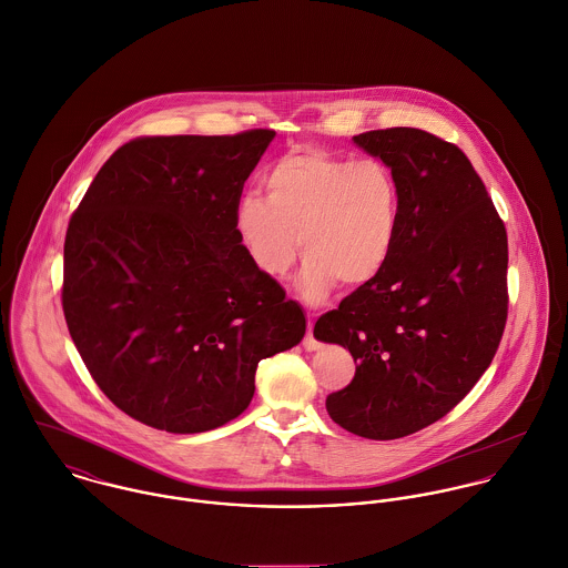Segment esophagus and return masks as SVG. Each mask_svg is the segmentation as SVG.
Instances as JSON below:
<instances>
[{
    "instance_id": "34e87169",
    "label": "esophagus",
    "mask_w": 568,
    "mask_h": 568,
    "mask_svg": "<svg viewBox=\"0 0 568 568\" xmlns=\"http://www.w3.org/2000/svg\"><path fill=\"white\" fill-rule=\"evenodd\" d=\"M303 344H305L307 351H318V348H321V342L314 338V323H312V321L307 323V336H305Z\"/></svg>"
}]
</instances>
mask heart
Returning <instances> with one entry per match:
<instances>
[{
    "instance_id": "obj_1",
    "label": "heart",
    "mask_w": 568,
    "mask_h": 568,
    "mask_svg": "<svg viewBox=\"0 0 568 568\" xmlns=\"http://www.w3.org/2000/svg\"><path fill=\"white\" fill-rule=\"evenodd\" d=\"M263 184L267 200L245 195L234 209V230L261 274L285 276L301 245L307 258L296 290L307 303L382 274L402 224V184L386 162L305 149L283 155Z\"/></svg>"
}]
</instances>
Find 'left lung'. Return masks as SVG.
Here are the masks:
<instances>
[{
  "instance_id": "obj_1",
  "label": "left lung",
  "mask_w": 568,
  "mask_h": 568,
  "mask_svg": "<svg viewBox=\"0 0 568 568\" xmlns=\"http://www.w3.org/2000/svg\"><path fill=\"white\" fill-rule=\"evenodd\" d=\"M402 184V224L382 274L348 294L314 338L348 348L355 375L329 417L375 442L413 435L471 390L507 321V232L465 153L413 126L353 135Z\"/></svg>"
}]
</instances>
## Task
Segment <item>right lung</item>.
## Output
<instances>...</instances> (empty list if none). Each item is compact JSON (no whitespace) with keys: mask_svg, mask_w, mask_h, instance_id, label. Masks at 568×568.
Returning <instances> with one entry per match:
<instances>
[{"mask_svg":"<svg viewBox=\"0 0 568 568\" xmlns=\"http://www.w3.org/2000/svg\"><path fill=\"white\" fill-rule=\"evenodd\" d=\"M270 129L122 144L70 220L63 314L99 388L175 435L220 428L254 395L263 357L296 346L305 314L261 274L234 209Z\"/></svg>","mask_w":568,"mask_h":568,"instance_id":"add662e5","label":"right lung"}]
</instances>
